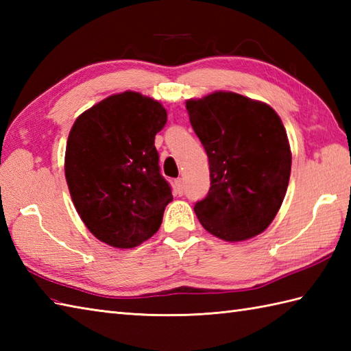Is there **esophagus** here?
Instances as JSON below:
<instances>
[{
	"mask_svg": "<svg viewBox=\"0 0 351 351\" xmlns=\"http://www.w3.org/2000/svg\"><path fill=\"white\" fill-rule=\"evenodd\" d=\"M175 187H176V190H178V193H180V195H181V193H184V181L181 180V178H180V180L175 181Z\"/></svg>",
	"mask_w": 351,
	"mask_h": 351,
	"instance_id": "34e87169",
	"label": "esophagus"
}]
</instances>
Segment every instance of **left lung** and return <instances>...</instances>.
Masks as SVG:
<instances>
[{
	"instance_id": "8db88e82",
	"label": "left lung",
	"mask_w": 351,
	"mask_h": 351,
	"mask_svg": "<svg viewBox=\"0 0 351 351\" xmlns=\"http://www.w3.org/2000/svg\"><path fill=\"white\" fill-rule=\"evenodd\" d=\"M210 162L211 187L195 213L208 232L243 241L270 226L285 197L291 149L278 113L234 92L185 102Z\"/></svg>"
}]
</instances>
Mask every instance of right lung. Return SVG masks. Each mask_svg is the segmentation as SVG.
<instances>
[{
	"label": "right lung",
	"instance_id": "right-lung-1",
	"mask_svg": "<svg viewBox=\"0 0 351 351\" xmlns=\"http://www.w3.org/2000/svg\"><path fill=\"white\" fill-rule=\"evenodd\" d=\"M166 122L158 101L130 90L77 117L66 145V182L81 220L99 241L132 249L160 229L173 200L154 145Z\"/></svg>",
	"mask_w": 351,
	"mask_h": 351
}]
</instances>
